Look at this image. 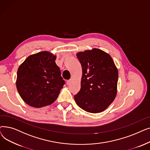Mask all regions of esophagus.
<instances>
[{
  "label": "esophagus",
  "instance_id": "34e87169",
  "mask_svg": "<svg viewBox=\"0 0 150 150\" xmlns=\"http://www.w3.org/2000/svg\"><path fill=\"white\" fill-rule=\"evenodd\" d=\"M71 80H67V82H66V84H67V85H69L70 83H71Z\"/></svg>",
  "mask_w": 150,
  "mask_h": 150
}]
</instances>
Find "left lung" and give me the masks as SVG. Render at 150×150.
<instances>
[{
  "label": "left lung",
  "mask_w": 150,
  "mask_h": 150,
  "mask_svg": "<svg viewBox=\"0 0 150 150\" xmlns=\"http://www.w3.org/2000/svg\"><path fill=\"white\" fill-rule=\"evenodd\" d=\"M76 57L83 74L80 91L74 96L76 103L88 112L105 111L117 94L119 74L114 61L97 49L78 52Z\"/></svg>",
  "instance_id": "left-lung-1"
}]
</instances>
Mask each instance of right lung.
<instances>
[{
  "label": "right lung",
  "instance_id": "1",
  "mask_svg": "<svg viewBox=\"0 0 150 150\" xmlns=\"http://www.w3.org/2000/svg\"><path fill=\"white\" fill-rule=\"evenodd\" d=\"M56 58L49 52H41L30 55L19 67L17 89L29 106L42 108L58 98L65 81L55 63Z\"/></svg>",
  "mask_w": 150,
  "mask_h": 150
}]
</instances>
